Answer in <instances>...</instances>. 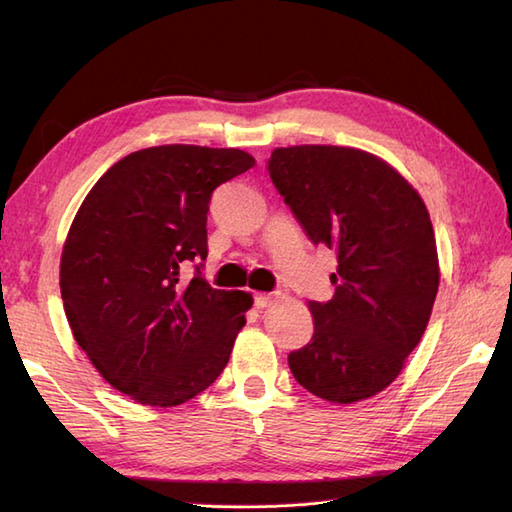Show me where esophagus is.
Segmentation results:
<instances>
[{
    "label": "esophagus",
    "instance_id": "obj_1",
    "mask_svg": "<svg viewBox=\"0 0 512 512\" xmlns=\"http://www.w3.org/2000/svg\"><path fill=\"white\" fill-rule=\"evenodd\" d=\"M275 301H277V295H255V308L259 310L270 308Z\"/></svg>",
    "mask_w": 512,
    "mask_h": 512
}]
</instances>
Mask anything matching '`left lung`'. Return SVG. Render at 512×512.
Returning <instances> with one entry per match:
<instances>
[{
    "instance_id": "1",
    "label": "left lung",
    "mask_w": 512,
    "mask_h": 512,
    "mask_svg": "<svg viewBox=\"0 0 512 512\" xmlns=\"http://www.w3.org/2000/svg\"><path fill=\"white\" fill-rule=\"evenodd\" d=\"M268 171L310 242L339 259L334 297L308 303L314 334L290 372L334 405L372 398L402 372L438 295L427 206L389 162L354 147H277Z\"/></svg>"
}]
</instances>
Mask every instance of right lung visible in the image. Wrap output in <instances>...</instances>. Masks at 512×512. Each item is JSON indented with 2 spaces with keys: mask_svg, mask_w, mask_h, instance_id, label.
Wrapping results in <instances>:
<instances>
[{
  "mask_svg": "<svg viewBox=\"0 0 512 512\" xmlns=\"http://www.w3.org/2000/svg\"><path fill=\"white\" fill-rule=\"evenodd\" d=\"M255 167L242 149L160 145L107 169L65 237L59 286L70 330L99 374L140 405L176 407L222 374L253 297L182 268L206 257L222 182Z\"/></svg>",
  "mask_w": 512,
  "mask_h": 512,
  "instance_id": "add662e5",
  "label": "right lung"
}]
</instances>
